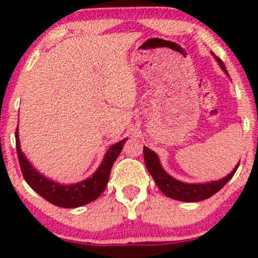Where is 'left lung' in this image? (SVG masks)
I'll list each match as a JSON object with an SVG mask.
<instances>
[{
    "label": "left lung",
    "mask_w": 258,
    "mask_h": 258,
    "mask_svg": "<svg viewBox=\"0 0 258 258\" xmlns=\"http://www.w3.org/2000/svg\"><path fill=\"white\" fill-rule=\"evenodd\" d=\"M214 58L217 59V62L219 63V66L222 67V70L225 73L224 63L220 60V58H218L215 54H213ZM144 162H146L147 170L149 171V173L152 175V177L156 181L157 186L161 188L162 192L166 196L171 199H175L178 201H186V203H195V201H201L205 200V199H209L210 196H213L214 194H217L230 178L233 177V175L237 171L239 163L235 166L234 170L227 176V177L222 178V180L218 181H212V182L207 183H186L182 181H178L176 178H173L172 176L168 175L166 171L162 168L161 163H159V158L153 151H151L149 148L144 147Z\"/></svg>",
    "instance_id": "left-lung-1"
}]
</instances>
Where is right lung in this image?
Segmentation results:
<instances>
[{
	"label": "right lung",
	"instance_id": "add662e5",
	"mask_svg": "<svg viewBox=\"0 0 258 258\" xmlns=\"http://www.w3.org/2000/svg\"><path fill=\"white\" fill-rule=\"evenodd\" d=\"M17 129L16 133H15L16 151L24 178L28 182V185L34 191H36L39 195L43 196L46 201L60 208H78L96 200L106 187L112 164L121 152L124 143L126 142V139H122V141L117 142L114 146L110 147L109 151L105 154L104 159H102L101 164H100V167L87 180L73 183V185H60V183L54 182V181L44 177L41 173H39L31 166L30 162L26 159L25 154L20 149Z\"/></svg>",
	"mask_w": 258,
	"mask_h": 258
}]
</instances>
